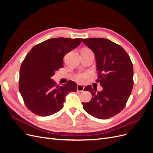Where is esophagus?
Here are the masks:
<instances>
[{
	"mask_svg": "<svg viewBox=\"0 0 153 153\" xmlns=\"http://www.w3.org/2000/svg\"><path fill=\"white\" fill-rule=\"evenodd\" d=\"M84 86L81 85L80 84L77 85V86H76V90H77V91H78V92H82L83 91H84Z\"/></svg>",
	"mask_w": 153,
	"mask_h": 153,
	"instance_id": "34e87169",
	"label": "esophagus"
}]
</instances>
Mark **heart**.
<instances>
[{
	"label": "heart",
	"instance_id": "obj_1",
	"mask_svg": "<svg viewBox=\"0 0 153 153\" xmlns=\"http://www.w3.org/2000/svg\"><path fill=\"white\" fill-rule=\"evenodd\" d=\"M89 76V74L88 73H79L76 76V80L80 83H84Z\"/></svg>",
	"mask_w": 153,
	"mask_h": 153
}]
</instances>
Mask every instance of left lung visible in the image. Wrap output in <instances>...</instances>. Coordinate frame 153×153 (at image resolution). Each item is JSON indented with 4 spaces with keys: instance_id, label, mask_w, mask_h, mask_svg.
<instances>
[{
    "instance_id": "8db88e82",
    "label": "left lung",
    "mask_w": 153,
    "mask_h": 153,
    "mask_svg": "<svg viewBox=\"0 0 153 153\" xmlns=\"http://www.w3.org/2000/svg\"><path fill=\"white\" fill-rule=\"evenodd\" d=\"M94 52L98 73L96 82L103 90L87 85L91 92L89 102L82 103L84 110L92 116L106 119L124 108L133 86V68L130 57L121 46L105 38L83 39Z\"/></svg>"
}]
</instances>
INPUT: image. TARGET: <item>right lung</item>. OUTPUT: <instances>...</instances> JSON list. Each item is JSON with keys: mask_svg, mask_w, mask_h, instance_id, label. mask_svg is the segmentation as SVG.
<instances>
[{"mask_svg": "<svg viewBox=\"0 0 153 153\" xmlns=\"http://www.w3.org/2000/svg\"><path fill=\"white\" fill-rule=\"evenodd\" d=\"M82 39L56 38L35 45L22 62L19 91L27 108L40 116H48L63 108L66 96L76 91L75 82L59 86L51 79L64 67L63 58L77 47Z\"/></svg>", "mask_w": 153, "mask_h": 153, "instance_id": "obj_1", "label": "right lung"}]
</instances>
